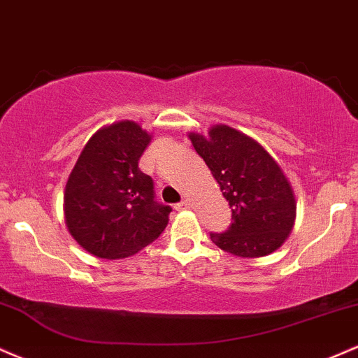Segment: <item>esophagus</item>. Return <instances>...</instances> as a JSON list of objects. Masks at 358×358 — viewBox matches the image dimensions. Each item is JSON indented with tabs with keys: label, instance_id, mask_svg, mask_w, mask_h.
Segmentation results:
<instances>
[{
	"label": "esophagus",
	"instance_id": "obj_1",
	"mask_svg": "<svg viewBox=\"0 0 358 358\" xmlns=\"http://www.w3.org/2000/svg\"><path fill=\"white\" fill-rule=\"evenodd\" d=\"M189 208H191V201L187 199L180 201V203L176 204V209H178V211H182V209H189Z\"/></svg>",
	"mask_w": 358,
	"mask_h": 358
}]
</instances>
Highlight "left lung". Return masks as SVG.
Instances as JSON below:
<instances>
[{"mask_svg": "<svg viewBox=\"0 0 358 358\" xmlns=\"http://www.w3.org/2000/svg\"><path fill=\"white\" fill-rule=\"evenodd\" d=\"M189 138L231 208L229 228L209 233L214 245L243 258L278 250L293 228L296 203L275 159L258 142L228 125H216L208 137L191 134Z\"/></svg>", "mask_w": 358, "mask_h": 358, "instance_id": "left-lung-1", "label": "left lung"}]
</instances>
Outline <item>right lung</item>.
Masks as SVG:
<instances>
[{"instance_id":"obj_1","label":"right lung","mask_w":358,"mask_h":358,"mask_svg":"<svg viewBox=\"0 0 358 358\" xmlns=\"http://www.w3.org/2000/svg\"><path fill=\"white\" fill-rule=\"evenodd\" d=\"M150 136L136 122H117L87 142L65 189L71 236L88 253L125 258L166 229L171 206L155 201L154 180L138 169Z\"/></svg>"}]
</instances>
